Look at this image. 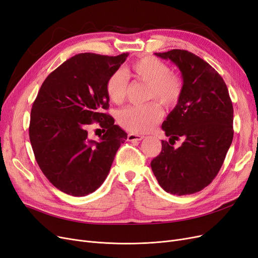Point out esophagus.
I'll return each mask as SVG.
<instances>
[{
    "label": "esophagus",
    "mask_w": 258,
    "mask_h": 258,
    "mask_svg": "<svg viewBox=\"0 0 258 258\" xmlns=\"http://www.w3.org/2000/svg\"><path fill=\"white\" fill-rule=\"evenodd\" d=\"M145 137L141 135H136V134H128L127 135V140L128 141H140L144 139Z\"/></svg>",
    "instance_id": "34e87169"
}]
</instances>
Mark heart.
Returning <instances> with one entry per match:
<instances>
[{
  "label": "heart",
  "instance_id": "b5f03b06",
  "mask_svg": "<svg viewBox=\"0 0 258 258\" xmlns=\"http://www.w3.org/2000/svg\"><path fill=\"white\" fill-rule=\"evenodd\" d=\"M131 73L138 81L149 85L148 99H157L165 106L175 105L183 93V82L170 72L169 66L152 56L144 57L131 66ZM106 93L114 104H121L126 98L127 76L122 70L114 71L107 79ZM163 108L156 101L145 105H132L118 113L120 125L135 134L150 132L163 118Z\"/></svg>",
  "mask_w": 258,
  "mask_h": 258
}]
</instances>
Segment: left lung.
Instances as JSON below:
<instances>
[{
    "label": "left lung",
    "mask_w": 258,
    "mask_h": 258,
    "mask_svg": "<svg viewBox=\"0 0 258 258\" xmlns=\"http://www.w3.org/2000/svg\"><path fill=\"white\" fill-rule=\"evenodd\" d=\"M155 55L176 64L183 93L161 125L170 139L161 141L151 168L165 191L196 194L213 182L232 145L233 104L221 75L199 56L185 50ZM179 138L184 141L175 149L170 141Z\"/></svg>",
    "instance_id": "8db88e82"
}]
</instances>
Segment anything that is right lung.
I'll return each instance as SVG.
<instances>
[{
    "label": "right lung",
    "mask_w": 258,
    "mask_h": 258,
    "mask_svg": "<svg viewBox=\"0 0 258 258\" xmlns=\"http://www.w3.org/2000/svg\"><path fill=\"white\" fill-rule=\"evenodd\" d=\"M127 56L75 55L49 74L33 103L28 131L37 164L67 195L84 197L95 191L127 138L104 112L109 107L107 79ZM93 121L105 132L99 142L88 138L87 127Z\"/></svg>",
    "instance_id": "add662e5"
}]
</instances>
